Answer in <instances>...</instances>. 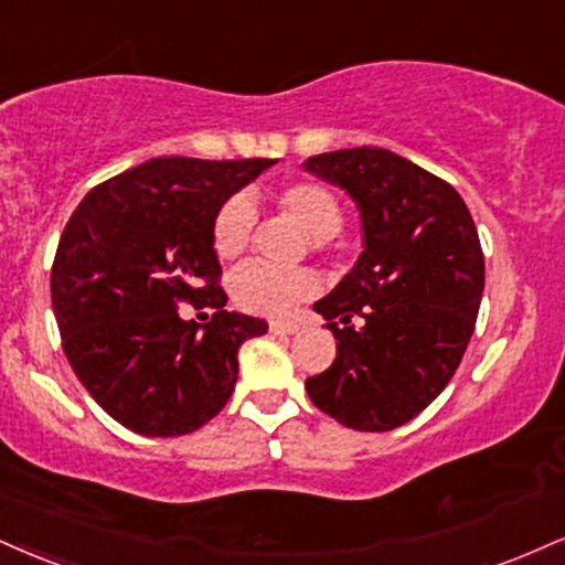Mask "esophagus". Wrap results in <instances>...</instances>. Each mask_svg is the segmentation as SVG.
Instances as JSON below:
<instances>
[{"label": "esophagus", "mask_w": 565, "mask_h": 565, "mask_svg": "<svg viewBox=\"0 0 565 565\" xmlns=\"http://www.w3.org/2000/svg\"><path fill=\"white\" fill-rule=\"evenodd\" d=\"M297 329H300V323H295V321H270V334H276V337L295 334Z\"/></svg>", "instance_id": "34e87169"}]
</instances>
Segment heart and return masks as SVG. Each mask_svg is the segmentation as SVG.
<instances>
[{"mask_svg":"<svg viewBox=\"0 0 565 565\" xmlns=\"http://www.w3.org/2000/svg\"><path fill=\"white\" fill-rule=\"evenodd\" d=\"M270 202L281 215L295 221L312 242L331 239L342 228L344 213L339 200L323 183L291 179L270 189ZM255 210L247 196H231L213 217V249L221 260H234L249 247ZM316 291V278L302 268H274L249 263L231 278V297L244 312L265 318H287Z\"/></svg>","mask_w":565,"mask_h":565,"instance_id":"1","label":"heart"}]
</instances>
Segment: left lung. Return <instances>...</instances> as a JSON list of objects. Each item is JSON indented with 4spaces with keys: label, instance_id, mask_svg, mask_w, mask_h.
Instances as JSON below:
<instances>
[{
    "label": "left lung",
    "instance_id": "left-lung-1",
    "mask_svg": "<svg viewBox=\"0 0 565 565\" xmlns=\"http://www.w3.org/2000/svg\"><path fill=\"white\" fill-rule=\"evenodd\" d=\"M302 168L344 189L363 221L355 268L312 305L337 358L305 390L342 426L397 429L437 399L471 342L484 291L477 226L450 183L390 149H337Z\"/></svg>",
    "mask_w": 565,
    "mask_h": 565
}]
</instances>
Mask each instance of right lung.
Wrapping results in <instances>:
<instances>
[{
	"mask_svg": "<svg viewBox=\"0 0 565 565\" xmlns=\"http://www.w3.org/2000/svg\"><path fill=\"white\" fill-rule=\"evenodd\" d=\"M276 160L154 158L88 192L52 263V308L67 363L107 416L145 437L215 418L239 376V348L268 331L228 312L213 217ZM216 312L200 327L178 305Z\"/></svg>",
	"mask_w": 565,
	"mask_h": 565,
	"instance_id": "add662e5",
	"label": "right lung"
}]
</instances>
